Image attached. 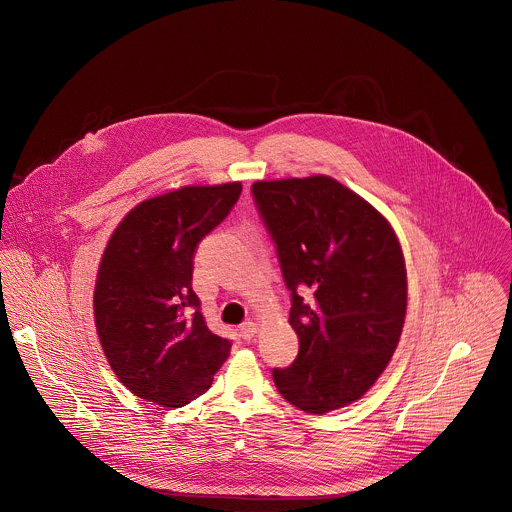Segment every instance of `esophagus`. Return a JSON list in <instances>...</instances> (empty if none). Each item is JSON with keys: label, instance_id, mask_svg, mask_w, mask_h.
<instances>
[{"label": "esophagus", "instance_id": "esophagus-1", "mask_svg": "<svg viewBox=\"0 0 512 512\" xmlns=\"http://www.w3.org/2000/svg\"><path fill=\"white\" fill-rule=\"evenodd\" d=\"M256 334H258V324H254V322H244V324L240 326V336H242L244 340L250 341Z\"/></svg>", "mask_w": 512, "mask_h": 512}]
</instances>
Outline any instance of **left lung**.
I'll use <instances>...</instances> for the list:
<instances>
[{"label": "left lung", "instance_id": "1", "mask_svg": "<svg viewBox=\"0 0 512 512\" xmlns=\"http://www.w3.org/2000/svg\"><path fill=\"white\" fill-rule=\"evenodd\" d=\"M252 194L292 292L300 351L274 369L280 395L324 415L357 401L383 373L407 312V270L389 220L326 174L258 180ZM298 289L313 296L304 303Z\"/></svg>", "mask_w": 512, "mask_h": 512}]
</instances>
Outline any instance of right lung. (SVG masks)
I'll use <instances>...</instances> for the list:
<instances>
[{
    "mask_svg": "<svg viewBox=\"0 0 512 512\" xmlns=\"http://www.w3.org/2000/svg\"><path fill=\"white\" fill-rule=\"evenodd\" d=\"M240 192V182H224L147 198L105 246L93 292L97 336L119 381L145 401L190 403L230 353L232 343L212 334L198 310L192 258Z\"/></svg>",
    "mask_w": 512,
    "mask_h": 512,
    "instance_id": "right-lung-1",
    "label": "right lung"
}]
</instances>
